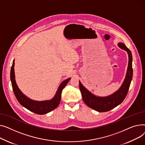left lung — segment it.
<instances>
[{
  "mask_svg": "<svg viewBox=\"0 0 145 145\" xmlns=\"http://www.w3.org/2000/svg\"><path fill=\"white\" fill-rule=\"evenodd\" d=\"M121 48L126 51L129 56L128 67L126 75L121 87L112 95L106 97H98L93 95L85 88L79 81L80 89L81 91L82 99L86 104L91 108L98 112H107L121 104L128 92L130 84L132 79V56L130 50L122 42L118 44Z\"/></svg>",
  "mask_w": 145,
  "mask_h": 145,
  "instance_id": "1",
  "label": "left lung"
}]
</instances>
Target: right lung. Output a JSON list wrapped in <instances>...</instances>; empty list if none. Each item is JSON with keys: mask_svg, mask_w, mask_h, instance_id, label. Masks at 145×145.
<instances>
[{"mask_svg": "<svg viewBox=\"0 0 145 145\" xmlns=\"http://www.w3.org/2000/svg\"><path fill=\"white\" fill-rule=\"evenodd\" d=\"M14 66V60L13 61V64L10 70V80L12 82V86L16 99H18L19 103L23 106L36 114L43 115L51 112L58 106L61 101L62 91L71 78L67 79L61 84L57 91L56 95L52 100L45 101H35L25 97L19 89L15 81Z\"/></svg>", "mask_w": 145, "mask_h": 145, "instance_id": "add662e5", "label": "right lung"}]
</instances>
